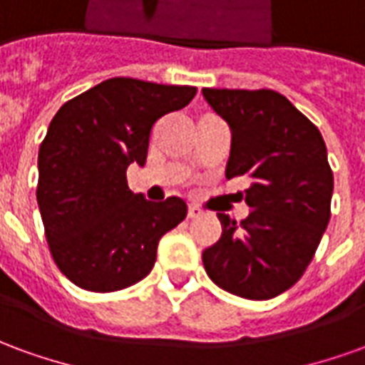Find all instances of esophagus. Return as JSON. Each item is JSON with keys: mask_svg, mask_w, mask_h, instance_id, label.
I'll use <instances>...</instances> for the list:
<instances>
[{"mask_svg": "<svg viewBox=\"0 0 365 365\" xmlns=\"http://www.w3.org/2000/svg\"><path fill=\"white\" fill-rule=\"evenodd\" d=\"M199 215H201V209H199L197 205L187 207V217H190V219H195V217H199Z\"/></svg>", "mask_w": 365, "mask_h": 365, "instance_id": "34e87169", "label": "esophagus"}]
</instances>
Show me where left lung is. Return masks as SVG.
I'll use <instances>...</instances> for the list:
<instances>
[{"mask_svg":"<svg viewBox=\"0 0 365 365\" xmlns=\"http://www.w3.org/2000/svg\"><path fill=\"white\" fill-rule=\"evenodd\" d=\"M203 97L230 128L227 178L250 185L245 221L217 213L221 238L203 252L207 275L245 299H272L311 264L330 219L334 178L319 128L274 90H213Z\"/></svg>","mask_w":365,"mask_h":365,"instance_id":"left-lung-1","label":"left lung"}]
</instances>
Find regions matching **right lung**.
<instances>
[{
	"label": "right lung",
	"instance_id": "obj_1",
	"mask_svg": "<svg viewBox=\"0 0 365 365\" xmlns=\"http://www.w3.org/2000/svg\"><path fill=\"white\" fill-rule=\"evenodd\" d=\"M197 93L111 78L70 99L38 150L36 201L52 258L78 287L109 293L150 274L160 238L185 219L182 197L152 203L127 183L144 166L152 125Z\"/></svg>",
	"mask_w": 365,
	"mask_h": 365
}]
</instances>
